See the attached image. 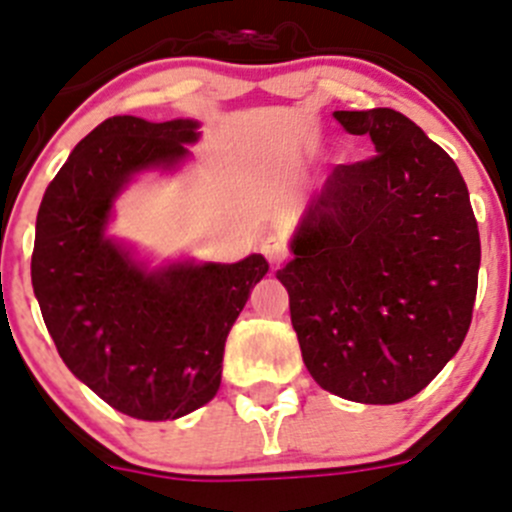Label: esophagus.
Instances as JSON below:
<instances>
[{"mask_svg":"<svg viewBox=\"0 0 512 512\" xmlns=\"http://www.w3.org/2000/svg\"><path fill=\"white\" fill-rule=\"evenodd\" d=\"M260 252L272 262V265H280V262L285 260V255H288V247H285L280 234L267 232L260 237Z\"/></svg>","mask_w":512,"mask_h":512,"instance_id":"34e87169","label":"esophagus"}]
</instances>
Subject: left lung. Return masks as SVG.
Masks as SVG:
<instances>
[{"label": "left lung", "mask_w": 512, "mask_h": 512, "mask_svg": "<svg viewBox=\"0 0 512 512\" xmlns=\"http://www.w3.org/2000/svg\"><path fill=\"white\" fill-rule=\"evenodd\" d=\"M376 156L333 169L278 270L305 369L358 404H399L460 351L480 232L455 161L391 108L336 111Z\"/></svg>", "instance_id": "8db88e82"}]
</instances>
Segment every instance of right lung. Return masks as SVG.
<instances>
[{
	"label": "right lung",
	"instance_id": "add662e5",
	"mask_svg": "<svg viewBox=\"0 0 512 512\" xmlns=\"http://www.w3.org/2000/svg\"><path fill=\"white\" fill-rule=\"evenodd\" d=\"M199 136L191 118H108L73 148L37 212L32 288L57 353L105 404L143 422L214 399L229 328L270 270L262 255L151 267L108 234L121 191L143 171L179 169Z\"/></svg>",
	"mask_w": 512,
	"mask_h": 512
}]
</instances>
